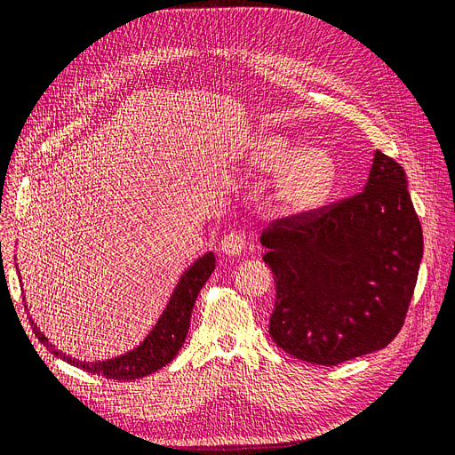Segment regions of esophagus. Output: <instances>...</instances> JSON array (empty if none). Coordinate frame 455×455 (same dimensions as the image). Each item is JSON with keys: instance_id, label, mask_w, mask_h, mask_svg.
<instances>
[{"instance_id": "esophagus-1", "label": "esophagus", "mask_w": 455, "mask_h": 455, "mask_svg": "<svg viewBox=\"0 0 455 455\" xmlns=\"http://www.w3.org/2000/svg\"><path fill=\"white\" fill-rule=\"evenodd\" d=\"M246 244V239H244V233L243 231H228L224 239H222V251L228 254V256H237L243 252Z\"/></svg>"}]
</instances>
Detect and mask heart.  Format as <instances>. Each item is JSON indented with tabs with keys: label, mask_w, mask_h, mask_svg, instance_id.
<instances>
[{
	"label": "heart",
	"mask_w": 455,
	"mask_h": 455,
	"mask_svg": "<svg viewBox=\"0 0 455 455\" xmlns=\"http://www.w3.org/2000/svg\"><path fill=\"white\" fill-rule=\"evenodd\" d=\"M294 151L296 148L283 136L266 134L254 142L251 164L266 172L279 171L284 164L277 186V199L286 212L298 214L309 212L326 201L336 180V169L324 149L309 148L293 158Z\"/></svg>",
	"instance_id": "b5f03b06"
}]
</instances>
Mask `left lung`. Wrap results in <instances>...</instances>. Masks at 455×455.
Returning a JSON list of instances; mask_svg holds the SVG:
<instances>
[{"label":"left lung","mask_w":455,"mask_h":455,"mask_svg":"<svg viewBox=\"0 0 455 455\" xmlns=\"http://www.w3.org/2000/svg\"><path fill=\"white\" fill-rule=\"evenodd\" d=\"M259 241L275 281L269 336L288 355L336 366L403 330L423 233L393 157L376 149L364 191L273 220Z\"/></svg>","instance_id":"obj_1"}]
</instances>
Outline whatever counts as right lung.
I'll list each match as a JSON object with an SVG mask.
<instances>
[{
	"mask_svg": "<svg viewBox=\"0 0 455 455\" xmlns=\"http://www.w3.org/2000/svg\"><path fill=\"white\" fill-rule=\"evenodd\" d=\"M216 267V258L212 252L204 254L199 258L194 266H191L184 277L178 283L176 291L169 301L167 309L163 311L159 323L156 328L151 330L149 336L140 343L139 347L129 351L127 355H121L117 359L100 361V363H81L72 356L64 355L59 349H52V343L39 332L37 326L32 323L36 338L51 349L62 361L70 363L72 366H77L81 370L89 371V374L102 376L108 379H119V381H129V379H140L144 376H149L151 371H156L163 366H167L176 353L180 351L182 343L186 341L188 330H189V319L191 311H194L196 299L201 292L203 284L209 281L211 273Z\"/></svg>",
	"mask_w": 455,
	"mask_h": 455,
	"instance_id": "right-lung-1",
	"label": "right lung"
}]
</instances>
